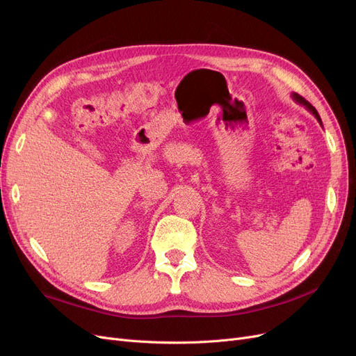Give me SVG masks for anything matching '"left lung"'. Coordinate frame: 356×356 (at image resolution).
Instances as JSON below:
<instances>
[{"label":"left lung","mask_w":356,"mask_h":356,"mask_svg":"<svg viewBox=\"0 0 356 356\" xmlns=\"http://www.w3.org/2000/svg\"><path fill=\"white\" fill-rule=\"evenodd\" d=\"M291 98L297 102V104H300V105H303V106H306L310 112H312V114L314 115V118L317 120V121H319V124L322 125V120H321V117H319V114H317V111H316V108L310 104V102H307L303 97H300V95H298V93H296V92H293L291 93ZM323 127V125H322Z\"/></svg>","instance_id":"1"}]
</instances>
